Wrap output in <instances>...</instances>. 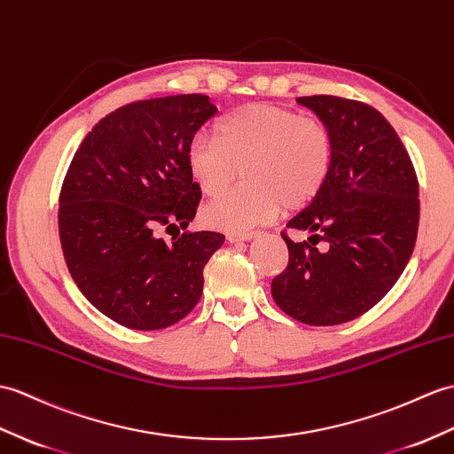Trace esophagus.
Returning a JSON list of instances; mask_svg holds the SVG:
<instances>
[{"instance_id": "obj_1", "label": "esophagus", "mask_w": 454, "mask_h": 454, "mask_svg": "<svg viewBox=\"0 0 454 454\" xmlns=\"http://www.w3.org/2000/svg\"><path fill=\"white\" fill-rule=\"evenodd\" d=\"M255 236H257V231H228L226 234L228 241H231V244H236V241H247Z\"/></svg>"}]
</instances>
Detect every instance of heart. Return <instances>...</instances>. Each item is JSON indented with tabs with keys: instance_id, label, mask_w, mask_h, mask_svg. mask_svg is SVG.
I'll list each match as a JSON object with an SVG mask.
<instances>
[{
	"instance_id": "b5f03b06",
	"label": "heart",
	"mask_w": 454,
	"mask_h": 454,
	"mask_svg": "<svg viewBox=\"0 0 454 454\" xmlns=\"http://www.w3.org/2000/svg\"><path fill=\"white\" fill-rule=\"evenodd\" d=\"M220 141L193 137L187 166L205 195H217L245 168L247 184L210 201L205 223L244 231L275 220L284 205L313 201L329 177L334 141L329 125L278 104H247L218 125Z\"/></svg>"
}]
</instances>
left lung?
I'll use <instances>...</instances> for the list:
<instances>
[{"label":"left lung","mask_w":454,"mask_h":454,"mask_svg":"<svg viewBox=\"0 0 454 454\" xmlns=\"http://www.w3.org/2000/svg\"><path fill=\"white\" fill-rule=\"evenodd\" d=\"M329 125L334 156L317 197L288 228V265L272 278L278 308L305 325L331 326L370 311L412 255L419 223L418 176L393 125L364 102L300 97Z\"/></svg>","instance_id":"left-lung-1"}]
</instances>
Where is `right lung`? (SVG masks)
<instances>
[{
  "label": "right lung",
  "mask_w": 454,
  "mask_h": 454,
  "mask_svg": "<svg viewBox=\"0 0 454 454\" xmlns=\"http://www.w3.org/2000/svg\"><path fill=\"white\" fill-rule=\"evenodd\" d=\"M216 112L205 94L125 104L84 137L63 177L58 226L71 278L128 329H166L192 313L224 244L218 231L185 230L201 201L187 151ZM172 227L184 234L157 236Z\"/></svg>",
  "instance_id": "obj_1"
}]
</instances>
